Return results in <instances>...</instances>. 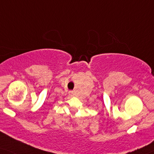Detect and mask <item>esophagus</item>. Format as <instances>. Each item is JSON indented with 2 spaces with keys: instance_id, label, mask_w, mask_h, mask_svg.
Returning <instances> with one entry per match:
<instances>
[{
  "instance_id": "esophagus-1",
  "label": "esophagus",
  "mask_w": 154,
  "mask_h": 154,
  "mask_svg": "<svg viewBox=\"0 0 154 154\" xmlns=\"http://www.w3.org/2000/svg\"><path fill=\"white\" fill-rule=\"evenodd\" d=\"M69 95H71V96H72V94H73V91H69Z\"/></svg>"
}]
</instances>
